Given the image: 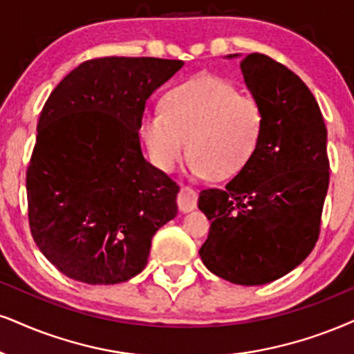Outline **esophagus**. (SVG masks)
Instances as JSON below:
<instances>
[{
  "instance_id": "obj_1",
  "label": "esophagus",
  "mask_w": 354,
  "mask_h": 354,
  "mask_svg": "<svg viewBox=\"0 0 354 354\" xmlns=\"http://www.w3.org/2000/svg\"><path fill=\"white\" fill-rule=\"evenodd\" d=\"M197 200H198V194L192 189V187H182L177 197L178 210L184 213L192 212L195 207H197Z\"/></svg>"
}]
</instances>
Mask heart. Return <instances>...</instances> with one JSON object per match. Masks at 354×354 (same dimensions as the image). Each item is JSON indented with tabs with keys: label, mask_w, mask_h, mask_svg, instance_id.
<instances>
[{
	"label": "heart",
	"mask_w": 354,
	"mask_h": 354,
	"mask_svg": "<svg viewBox=\"0 0 354 354\" xmlns=\"http://www.w3.org/2000/svg\"><path fill=\"white\" fill-rule=\"evenodd\" d=\"M263 126L259 100L238 93L225 78L200 75L170 91L165 110L146 111L142 136L154 164L165 172L184 159L189 141L192 174L226 180L254 156Z\"/></svg>",
	"instance_id": "b5f03b06"
}]
</instances>
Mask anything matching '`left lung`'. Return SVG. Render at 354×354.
<instances>
[{
    "label": "left lung",
    "mask_w": 354,
    "mask_h": 354,
    "mask_svg": "<svg viewBox=\"0 0 354 354\" xmlns=\"http://www.w3.org/2000/svg\"><path fill=\"white\" fill-rule=\"evenodd\" d=\"M239 65L263 106V134L225 189L200 192L198 208L212 225L198 252L215 276L263 286L297 268L320 234L330 182L326 128L312 91L286 65L257 52Z\"/></svg>",
    "instance_id": "1"
}]
</instances>
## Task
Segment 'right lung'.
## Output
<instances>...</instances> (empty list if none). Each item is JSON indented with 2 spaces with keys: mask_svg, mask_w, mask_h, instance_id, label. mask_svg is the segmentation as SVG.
I'll use <instances>...</instances> for the list:
<instances>
[{
  "mask_svg": "<svg viewBox=\"0 0 354 354\" xmlns=\"http://www.w3.org/2000/svg\"><path fill=\"white\" fill-rule=\"evenodd\" d=\"M182 65L91 59L44 104L26 172L29 226L42 254L73 281L138 276L156 231L176 218L180 189L144 159L138 131L147 98Z\"/></svg>",
  "mask_w": 354,
  "mask_h": 354,
  "instance_id": "obj_1",
  "label": "right lung"
}]
</instances>
